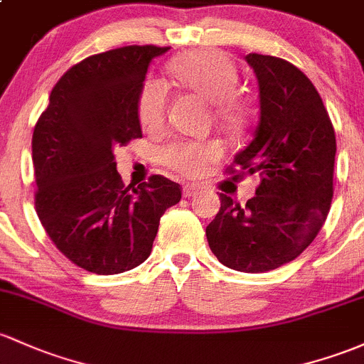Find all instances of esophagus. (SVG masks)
Segmentation results:
<instances>
[{
  "label": "esophagus",
  "instance_id": "obj_1",
  "mask_svg": "<svg viewBox=\"0 0 364 364\" xmlns=\"http://www.w3.org/2000/svg\"><path fill=\"white\" fill-rule=\"evenodd\" d=\"M199 191H201V187H199V186H194V183H187V186H183L182 193H183V198H191V196H196Z\"/></svg>",
  "mask_w": 364,
  "mask_h": 364
}]
</instances>
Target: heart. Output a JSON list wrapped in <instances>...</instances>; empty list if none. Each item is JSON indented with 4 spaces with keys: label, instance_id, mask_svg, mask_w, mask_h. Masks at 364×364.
Listing matches in <instances>:
<instances>
[{
    "label": "heart",
    "instance_id": "b5f03b06",
    "mask_svg": "<svg viewBox=\"0 0 364 364\" xmlns=\"http://www.w3.org/2000/svg\"><path fill=\"white\" fill-rule=\"evenodd\" d=\"M168 73L182 88L213 102L215 116L225 127H236L243 121V104L234 95L240 74L228 55L217 50H194L175 58ZM166 109L165 87L156 80L146 81L139 95V119L142 127L147 130L161 127ZM220 154V146L212 140H177L161 151V159L177 173L194 177L217 161Z\"/></svg>",
    "mask_w": 364,
    "mask_h": 364
}]
</instances>
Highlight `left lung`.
<instances>
[{"label": "left lung", "instance_id": "obj_1", "mask_svg": "<svg viewBox=\"0 0 364 364\" xmlns=\"http://www.w3.org/2000/svg\"><path fill=\"white\" fill-rule=\"evenodd\" d=\"M246 62L259 80V124L225 173H257L260 183L245 206L220 194L206 237L225 267L265 272L295 260L321 230L333 199L337 140L318 90L299 68L259 53Z\"/></svg>", "mask_w": 364, "mask_h": 364}]
</instances>
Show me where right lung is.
<instances>
[{
  "label": "right lung",
  "mask_w": 364,
  "mask_h": 364,
  "mask_svg": "<svg viewBox=\"0 0 364 364\" xmlns=\"http://www.w3.org/2000/svg\"><path fill=\"white\" fill-rule=\"evenodd\" d=\"M168 46L132 45L77 62L57 81L33 134L34 206L62 255L119 274L151 255L159 218L182 189L163 175L124 186L114 149L142 136L139 95Z\"/></svg>",
  "instance_id": "add662e5"
}]
</instances>
